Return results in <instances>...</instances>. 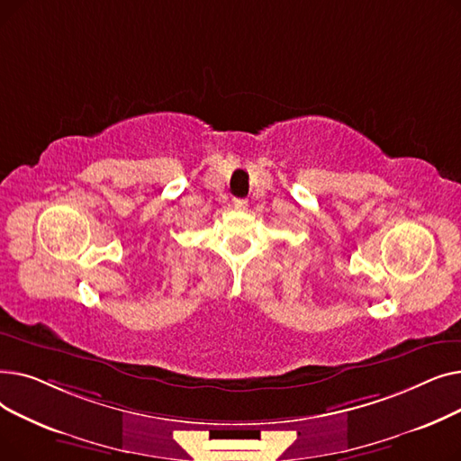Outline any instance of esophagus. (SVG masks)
<instances>
[{
    "mask_svg": "<svg viewBox=\"0 0 461 461\" xmlns=\"http://www.w3.org/2000/svg\"><path fill=\"white\" fill-rule=\"evenodd\" d=\"M233 205H235V209H247L249 200H245V198H237V200H233Z\"/></svg>",
    "mask_w": 461,
    "mask_h": 461,
    "instance_id": "1",
    "label": "esophagus"
}]
</instances>
